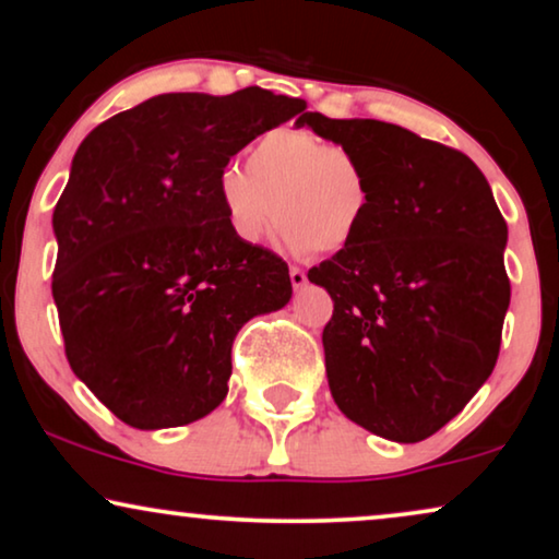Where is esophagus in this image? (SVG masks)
<instances>
[{"mask_svg":"<svg viewBox=\"0 0 559 559\" xmlns=\"http://www.w3.org/2000/svg\"><path fill=\"white\" fill-rule=\"evenodd\" d=\"M289 282H293L295 289H302L308 285V274H305L300 266H289Z\"/></svg>","mask_w":559,"mask_h":559,"instance_id":"1","label":"esophagus"}]
</instances>
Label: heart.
Instances as JSON below:
<instances>
[{
    "label": "heart",
    "instance_id": "obj_1",
    "mask_svg": "<svg viewBox=\"0 0 559 559\" xmlns=\"http://www.w3.org/2000/svg\"><path fill=\"white\" fill-rule=\"evenodd\" d=\"M218 201L241 241L257 243L274 221L293 254L338 251L361 231L371 211V178L343 144L300 129H270L239 167L218 175ZM273 209H269V203Z\"/></svg>",
    "mask_w": 559,
    "mask_h": 559
}]
</instances>
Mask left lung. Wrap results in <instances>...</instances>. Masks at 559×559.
<instances>
[{
  "label": "left lung",
  "mask_w": 559,
  "mask_h": 559,
  "mask_svg": "<svg viewBox=\"0 0 559 559\" xmlns=\"http://www.w3.org/2000/svg\"><path fill=\"white\" fill-rule=\"evenodd\" d=\"M295 127L354 152L373 190L356 239L308 272L333 297L323 331L333 400L379 438H430L499 358L507 221L463 152L377 119L305 111Z\"/></svg>",
  "instance_id": "left-lung-1"
}]
</instances>
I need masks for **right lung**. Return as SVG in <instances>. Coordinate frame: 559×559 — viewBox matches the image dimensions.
Masks as SVG:
<instances>
[{"instance_id": "1", "label": "right lung", "mask_w": 559, "mask_h": 559, "mask_svg": "<svg viewBox=\"0 0 559 559\" xmlns=\"http://www.w3.org/2000/svg\"><path fill=\"white\" fill-rule=\"evenodd\" d=\"M302 111V98L259 86L159 94L75 150L52 211V300L73 373L121 423L163 430L211 415L236 333L293 297L287 264L231 231L218 175Z\"/></svg>"}]
</instances>
